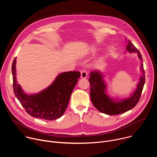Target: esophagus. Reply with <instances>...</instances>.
Masks as SVG:
<instances>
[{"label": "esophagus", "mask_w": 157, "mask_h": 157, "mask_svg": "<svg viewBox=\"0 0 157 157\" xmlns=\"http://www.w3.org/2000/svg\"><path fill=\"white\" fill-rule=\"evenodd\" d=\"M87 76V72L85 69H82L81 71V78H86Z\"/></svg>", "instance_id": "esophagus-1"}]
</instances>
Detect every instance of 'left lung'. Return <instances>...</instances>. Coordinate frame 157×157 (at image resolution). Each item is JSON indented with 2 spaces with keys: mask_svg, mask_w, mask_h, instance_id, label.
<instances>
[{
  "mask_svg": "<svg viewBox=\"0 0 157 157\" xmlns=\"http://www.w3.org/2000/svg\"><path fill=\"white\" fill-rule=\"evenodd\" d=\"M126 49L130 53L137 52L141 62L143 61L140 53L129 40ZM140 70L142 75L136 91L130 97L119 101H116L106 94V84L101 73L97 70L91 71L89 82L91 86L90 97L94 106L101 113L107 115L122 114L133 108L139 101L145 81L143 63L141 64Z\"/></svg>",
  "mask_w": 157,
  "mask_h": 157,
  "instance_id": "obj_1",
  "label": "left lung"
}]
</instances>
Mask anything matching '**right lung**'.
<instances>
[{
  "instance_id": "1",
  "label": "right lung",
  "mask_w": 157,
  "mask_h": 157,
  "mask_svg": "<svg viewBox=\"0 0 157 157\" xmlns=\"http://www.w3.org/2000/svg\"><path fill=\"white\" fill-rule=\"evenodd\" d=\"M15 64L16 58L12 66L13 91L27 113L32 117L49 121L61 117L68 107L71 94L81 76L80 73L74 71L61 73L46 89L37 94L28 95L17 84Z\"/></svg>"
}]
</instances>
